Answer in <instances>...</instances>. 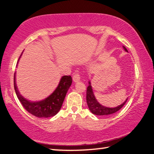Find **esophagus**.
Listing matches in <instances>:
<instances>
[{"instance_id":"1","label":"esophagus","mask_w":154,"mask_h":154,"mask_svg":"<svg viewBox=\"0 0 154 154\" xmlns=\"http://www.w3.org/2000/svg\"><path fill=\"white\" fill-rule=\"evenodd\" d=\"M80 75L79 73H75L73 77H72V79H73V82H79V81L80 80Z\"/></svg>"}]
</instances>
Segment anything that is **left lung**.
Wrapping results in <instances>:
<instances>
[{
	"label": "left lung",
	"mask_w": 154,
	"mask_h": 154,
	"mask_svg": "<svg viewBox=\"0 0 154 154\" xmlns=\"http://www.w3.org/2000/svg\"><path fill=\"white\" fill-rule=\"evenodd\" d=\"M123 48L125 51H128L127 49L125 48L124 46H123ZM88 83H89V85L88 86L87 91H86V101H87L88 108H89L90 111L92 112L93 114L96 115V116H105V117L108 116L109 115H111L113 113H116L117 111H118L119 109H121L122 107H123V106L125 105V103H126L128 98H126V100H125L122 105L114 108H109V107H106V106L101 105L95 98L90 81Z\"/></svg>",
	"instance_id": "1"
}]
</instances>
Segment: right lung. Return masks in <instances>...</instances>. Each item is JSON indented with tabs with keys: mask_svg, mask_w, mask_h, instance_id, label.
Wrapping results in <instances>:
<instances>
[{
	"mask_svg": "<svg viewBox=\"0 0 154 154\" xmlns=\"http://www.w3.org/2000/svg\"><path fill=\"white\" fill-rule=\"evenodd\" d=\"M23 53V52H22ZM21 54V56H22ZM20 56V57H21ZM20 58L18 59L19 61ZM14 73V88L15 93L20 103L28 112L38 118H50L58 113L61 109L64 98L72 83V77L70 75H64L61 78L60 83L54 92L48 97L42 100L32 102L24 98L17 90Z\"/></svg>",
	"mask_w": 154,
	"mask_h": 154,
	"instance_id": "1",
	"label": "right lung"
}]
</instances>
